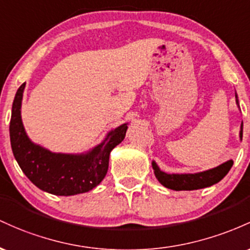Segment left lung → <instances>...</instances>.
<instances>
[{"instance_id": "left-lung-1", "label": "left lung", "mask_w": 250, "mask_h": 250, "mask_svg": "<svg viewBox=\"0 0 250 250\" xmlns=\"http://www.w3.org/2000/svg\"><path fill=\"white\" fill-rule=\"evenodd\" d=\"M235 97H236V104L238 105L237 95H235ZM242 130L243 124H241V139H242ZM232 164H234V162L228 161L223 163V164L218 165V167H214V169L203 171V172L181 173V175H178V173H171L170 175V173L163 172L155 162H152V167L153 170H155V175L157 179H158L159 183H161L162 186L167 188V189L181 191V190L203 189V188L214 186V184L218 183V182L229 172Z\"/></svg>"}]
</instances>
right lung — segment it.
<instances>
[{"label": "right lung", "instance_id": "right-lung-1", "mask_svg": "<svg viewBox=\"0 0 250 250\" xmlns=\"http://www.w3.org/2000/svg\"><path fill=\"white\" fill-rule=\"evenodd\" d=\"M26 83L20 86L13 103L10 144L20 167L33 184L57 196L87 192L103 181L108 170L110 153L125 138L127 124L120 125L87 153H54L28 138L21 119V103Z\"/></svg>", "mask_w": 250, "mask_h": 250}]
</instances>
